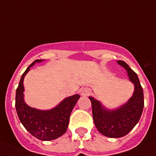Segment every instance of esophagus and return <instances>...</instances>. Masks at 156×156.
<instances>
[{"mask_svg":"<svg viewBox=\"0 0 156 156\" xmlns=\"http://www.w3.org/2000/svg\"><path fill=\"white\" fill-rule=\"evenodd\" d=\"M89 93H90V90H89L88 88H82V89H80V94H81V95H89Z\"/></svg>","mask_w":156,"mask_h":156,"instance_id":"34e87169","label":"esophagus"}]
</instances>
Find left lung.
I'll return each instance as SVG.
<instances>
[{"instance_id": "left-lung-1", "label": "left lung", "mask_w": 156, "mask_h": 156, "mask_svg": "<svg viewBox=\"0 0 156 156\" xmlns=\"http://www.w3.org/2000/svg\"><path fill=\"white\" fill-rule=\"evenodd\" d=\"M117 63L127 71L129 81L134 85L132 97L115 109H109L94 97H89L95 126L102 135L113 138L124 137L134 128L139 121L144 107L143 89L137 75L125 62L119 60Z\"/></svg>"}]
</instances>
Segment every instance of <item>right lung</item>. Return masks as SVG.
I'll return each instance as SVG.
<instances>
[{
    "instance_id": "1",
    "label": "right lung",
    "mask_w": 156,
    "mask_h": 156,
    "mask_svg": "<svg viewBox=\"0 0 156 156\" xmlns=\"http://www.w3.org/2000/svg\"><path fill=\"white\" fill-rule=\"evenodd\" d=\"M44 61L37 59L22 75L16 90L15 107L17 114L24 128L32 136L41 141H50L61 137L66 133L69 124L70 115L79 100L80 95L74 94L59 102L49 110H39L27 104L24 101V77L36 62Z\"/></svg>"
}]
</instances>
